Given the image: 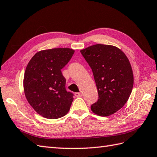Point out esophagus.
<instances>
[{
  "label": "esophagus",
  "instance_id": "obj_1",
  "mask_svg": "<svg viewBox=\"0 0 157 157\" xmlns=\"http://www.w3.org/2000/svg\"><path fill=\"white\" fill-rule=\"evenodd\" d=\"M75 96L77 97H82V93H75Z\"/></svg>",
  "mask_w": 157,
  "mask_h": 157
}]
</instances>
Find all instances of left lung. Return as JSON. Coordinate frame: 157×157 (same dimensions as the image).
Returning a JSON list of instances; mask_svg holds the SVG:
<instances>
[{"instance_id":"obj_1","label":"left lung","mask_w":157,"mask_h":157,"mask_svg":"<svg viewBox=\"0 0 157 157\" xmlns=\"http://www.w3.org/2000/svg\"><path fill=\"white\" fill-rule=\"evenodd\" d=\"M91 68L99 99L90 107L100 116H109L128 101L134 85V75L128 58L120 48L95 44L81 50Z\"/></svg>"}]
</instances>
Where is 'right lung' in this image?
Masks as SVG:
<instances>
[{"instance_id": "obj_1", "label": "right lung", "mask_w": 157, "mask_h": 157, "mask_svg": "<svg viewBox=\"0 0 157 157\" xmlns=\"http://www.w3.org/2000/svg\"><path fill=\"white\" fill-rule=\"evenodd\" d=\"M74 53L68 48L41 50L27 66L23 78L25 95L33 109L45 118L58 119L70 110L73 94L66 90L61 69Z\"/></svg>"}]
</instances>
